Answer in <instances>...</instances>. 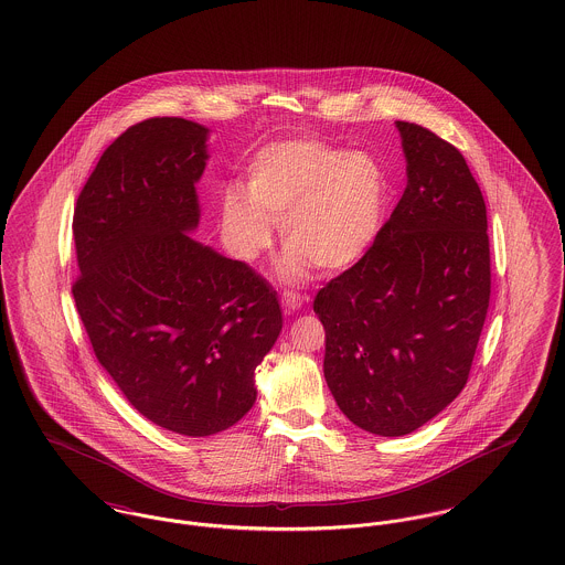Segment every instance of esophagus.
Returning <instances> with one entry per match:
<instances>
[{
  "instance_id": "1",
  "label": "esophagus",
  "mask_w": 565,
  "mask_h": 565,
  "mask_svg": "<svg viewBox=\"0 0 565 565\" xmlns=\"http://www.w3.org/2000/svg\"><path fill=\"white\" fill-rule=\"evenodd\" d=\"M306 297L303 295H299V292H284V297H281V306L288 310V312H297V310H301L303 306H306Z\"/></svg>"
}]
</instances>
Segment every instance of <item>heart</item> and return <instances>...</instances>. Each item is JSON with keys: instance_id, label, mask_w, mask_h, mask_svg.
<instances>
[{"instance_id": "b5f03b06", "label": "heart", "mask_w": 565, "mask_h": 565, "mask_svg": "<svg viewBox=\"0 0 565 565\" xmlns=\"http://www.w3.org/2000/svg\"><path fill=\"white\" fill-rule=\"evenodd\" d=\"M387 201V173L373 153L288 138L253 153L243 186L221 192L218 218L230 252L247 264L270 249L279 225L288 249L277 275L299 284L313 266L322 275L358 266L383 232Z\"/></svg>"}]
</instances>
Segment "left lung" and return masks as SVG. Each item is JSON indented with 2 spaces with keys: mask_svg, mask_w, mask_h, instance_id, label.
<instances>
[{
  "mask_svg": "<svg viewBox=\"0 0 565 565\" xmlns=\"http://www.w3.org/2000/svg\"><path fill=\"white\" fill-rule=\"evenodd\" d=\"M407 189L371 253L313 299L324 381L360 429L416 431L463 390L490 306L488 212L463 156L396 121Z\"/></svg>",
  "mask_w": 565,
  "mask_h": 565,
  "instance_id": "left-lung-1",
  "label": "left lung"
}]
</instances>
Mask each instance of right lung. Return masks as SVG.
<instances>
[{
    "label": "right lung",
    "mask_w": 565,
    "mask_h": 565,
    "mask_svg": "<svg viewBox=\"0 0 565 565\" xmlns=\"http://www.w3.org/2000/svg\"><path fill=\"white\" fill-rule=\"evenodd\" d=\"M210 129L180 117L129 127L77 196L73 299L127 403L180 436L236 425L279 338L277 292L190 234Z\"/></svg>",
    "instance_id": "1"
}]
</instances>
